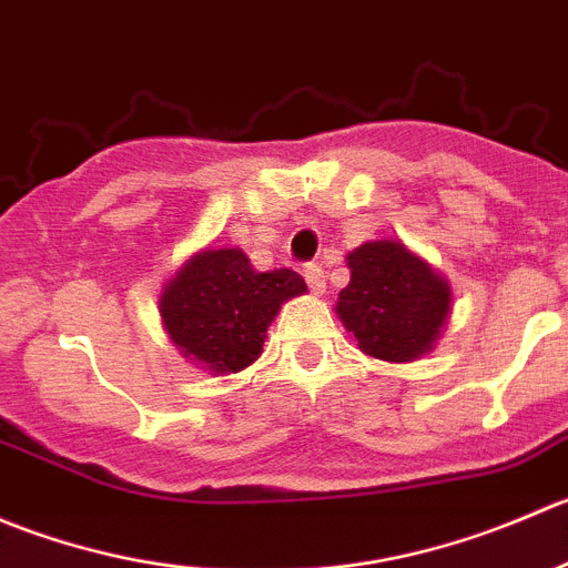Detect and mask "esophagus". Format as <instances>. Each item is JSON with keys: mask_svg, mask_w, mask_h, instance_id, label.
<instances>
[{"mask_svg": "<svg viewBox=\"0 0 568 568\" xmlns=\"http://www.w3.org/2000/svg\"><path fill=\"white\" fill-rule=\"evenodd\" d=\"M303 278H306L308 290L314 292V295H323L325 292V273L320 265H306V271H303Z\"/></svg>", "mask_w": 568, "mask_h": 568, "instance_id": "obj_1", "label": "esophagus"}]
</instances>
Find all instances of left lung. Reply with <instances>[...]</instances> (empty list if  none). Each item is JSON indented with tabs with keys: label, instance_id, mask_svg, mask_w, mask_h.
<instances>
[{
	"label": "left lung",
	"instance_id": "left-lung-1",
	"mask_svg": "<svg viewBox=\"0 0 568 568\" xmlns=\"http://www.w3.org/2000/svg\"><path fill=\"white\" fill-rule=\"evenodd\" d=\"M347 267L336 314L362 353L392 364L425 356L450 314V284L397 240L358 245Z\"/></svg>",
	"mask_w": 568,
	"mask_h": 568
}]
</instances>
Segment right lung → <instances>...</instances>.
I'll list each match as a JSON object with an SVG mask.
<instances>
[{"label": "right lung", "mask_w": 568, "mask_h": 568, "mask_svg": "<svg viewBox=\"0 0 568 568\" xmlns=\"http://www.w3.org/2000/svg\"><path fill=\"white\" fill-rule=\"evenodd\" d=\"M303 292L306 282L295 271L260 273L240 248H206L165 284L160 314L184 358L229 375L260 358L282 303Z\"/></svg>", "instance_id": "right-lung-1"}]
</instances>
